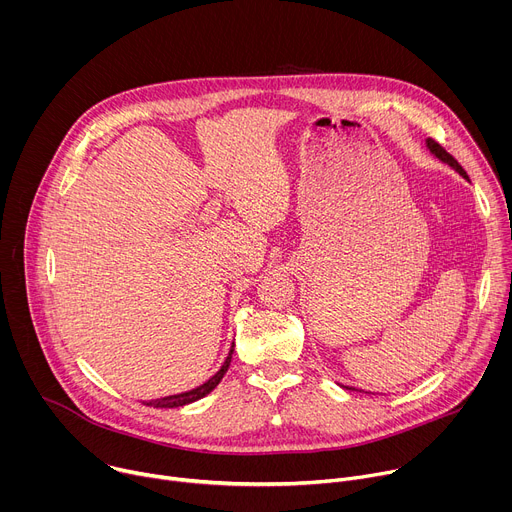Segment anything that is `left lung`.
Returning <instances> with one entry per match:
<instances>
[{"instance_id":"1","label":"left lung","mask_w":512,"mask_h":512,"mask_svg":"<svg viewBox=\"0 0 512 512\" xmlns=\"http://www.w3.org/2000/svg\"><path fill=\"white\" fill-rule=\"evenodd\" d=\"M425 143H427V150H429V152H431V154H433L437 160H442L444 164L452 166V168H454V170H456V172H458L462 178H466V180H468V174H466V172H464V168L458 164V160H456L454 156H450V154H448V152L442 148L440 143L433 141L431 137H429ZM346 389H350V387H346Z\"/></svg>"}]
</instances>
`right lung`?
Instances as JSON below:
<instances>
[{"instance_id": "add662e5", "label": "right lung", "mask_w": 512, "mask_h": 512, "mask_svg": "<svg viewBox=\"0 0 512 512\" xmlns=\"http://www.w3.org/2000/svg\"><path fill=\"white\" fill-rule=\"evenodd\" d=\"M233 350H235V344L227 356V360L223 362V367L218 369V373L214 377H210L206 383H202L200 387L192 389V391H186V393H178V395H170V397H162V399H154V401H148L145 405H152V407H168V409H174V407H182V405H188V403H194L202 397H206L218 383L223 381L225 373L229 371L231 367V358H233Z\"/></svg>"}]
</instances>
